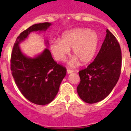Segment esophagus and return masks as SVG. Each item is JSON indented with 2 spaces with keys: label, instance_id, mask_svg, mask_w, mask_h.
Segmentation results:
<instances>
[{
  "label": "esophagus",
  "instance_id": "1",
  "mask_svg": "<svg viewBox=\"0 0 131 131\" xmlns=\"http://www.w3.org/2000/svg\"><path fill=\"white\" fill-rule=\"evenodd\" d=\"M73 70H72V69H67V73H68V74L69 73H73Z\"/></svg>",
  "mask_w": 131,
  "mask_h": 131
}]
</instances>
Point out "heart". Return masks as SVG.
<instances>
[{
	"mask_svg": "<svg viewBox=\"0 0 131 131\" xmlns=\"http://www.w3.org/2000/svg\"><path fill=\"white\" fill-rule=\"evenodd\" d=\"M99 36L94 30L78 28L65 32L61 40H55L50 44V50L56 60L63 61L72 48L73 56L71 65L78 63V59L83 64L92 61L98 50Z\"/></svg>",
	"mask_w": 131,
	"mask_h": 131,
	"instance_id": "heart-1",
	"label": "heart"
}]
</instances>
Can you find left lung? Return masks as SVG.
<instances>
[{"label":"left lung","instance_id":"left-lung-1","mask_svg":"<svg viewBox=\"0 0 131 131\" xmlns=\"http://www.w3.org/2000/svg\"><path fill=\"white\" fill-rule=\"evenodd\" d=\"M106 38L93 62L79 71L81 81L79 96L84 102L94 104L104 100L116 85L121 70V50L117 40L106 30Z\"/></svg>","mask_w":131,"mask_h":131}]
</instances>
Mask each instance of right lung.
<instances>
[{"mask_svg":"<svg viewBox=\"0 0 131 131\" xmlns=\"http://www.w3.org/2000/svg\"><path fill=\"white\" fill-rule=\"evenodd\" d=\"M51 25L48 22L35 24L21 33L14 45L10 60L12 74L20 92L29 101L40 106L54 100L66 75V68L54 61L48 48L30 58L23 54L19 45L31 33L47 31ZM45 42L48 45V40Z\"/></svg>","mask_w":131,"mask_h":131,"instance_id":"1","label":"right lung"}]
</instances>
